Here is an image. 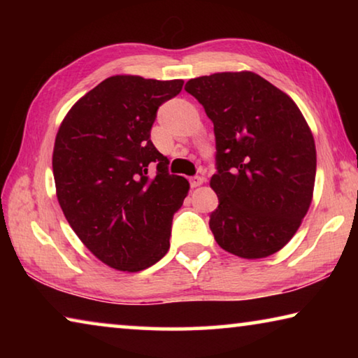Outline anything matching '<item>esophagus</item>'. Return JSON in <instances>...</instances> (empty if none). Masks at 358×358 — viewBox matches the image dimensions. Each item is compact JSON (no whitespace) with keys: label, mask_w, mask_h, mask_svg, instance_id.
Wrapping results in <instances>:
<instances>
[{"label":"esophagus","mask_w":358,"mask_h":358,"mask_svg":"<svg viewBox=\"0 0 358 358\" xmlns=\"http://www.w3.org/2000/svg\"><path fill=\"white\" fill-rule=\"evenodd\" d=\"M189 181H191L192 187H197V186H201L203 183V178L202 177H192Z\"/></svg>","instance_id":"1"}]
</instances>
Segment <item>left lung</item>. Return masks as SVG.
<instances>
[{
    "label": "left lung",
    "instance_id": "8db88e82",
    "mask_svg": "<svg viewBox=\"0 0 358 358\" xmlns=\"http://www.w3.org/2000/svg\"><path fill=\"white\" fill-rule=\"evenodd\" d=\"M185 90L215 126L216 243L243 259L282 250L310 210L316 181V145L299 106L251 71L191 78Z\"/></svg>",
    "mask_w": 358,
    "mask_h": 358
}]
</instances>
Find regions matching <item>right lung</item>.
Masks as SVG:
<instances>
[{"instance_id": "1", "label": "right lung", "mask_w": 358, "mask_h": 358, "mask_svg": "<svg viewBox=\"0 0 358 358\" xmlns=\"http://www.w3.org/2000/svg\"><path fill=\"white\" fill-rule=\"evenodd\" d=\"M183 80L112 76L82 96L59 124L52 167L58 203L102 264L136 273L169 251L173 213L189 191L167 172L150 131ZM157 166L155 176L148 171Z\"/></svg>"}]
</instances>
